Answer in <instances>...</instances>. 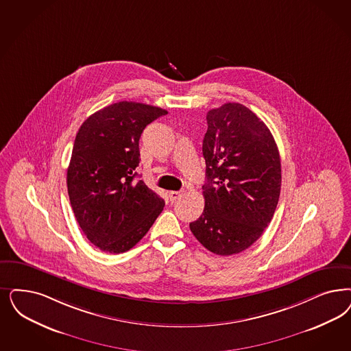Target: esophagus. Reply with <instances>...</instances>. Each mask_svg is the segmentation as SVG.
<instances>
[{
	"mask_svg": "<svg viewBox=\"0 0 351 351\" xmlns=\"http://www.w3.org/2000/svg\"><path fill=\"white\" fill-rule=\"evenodd\" d=\"M182 195V191H179V192H176V191H172V192H169V201H176V199H179L180 197Z\"/></svg>",
	"mask_w": 351,
	"mask_h": 351,
	"instance_id": "obj_1",
	"label": "esophagus"
}]
</instances>
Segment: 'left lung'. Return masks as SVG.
Returning <instances> with one entry per match:
<instances>
[{"instance_id":"8db88e82","label":"left lung","mask_w":351,"mask_h":351,"mask_svg":"<svg viewBox=\"0 0 351 351\" xmlns=\"http://www.w3.org/2000/svg\"><path fill=\"white\" fill-rule=\"evenodd\" d=\"M206 119L205 208L189 227L211 253L239 254L275 214L281 188L278 145L266 124L241 104L210 110Z\"/></svg>"}]
</instances>
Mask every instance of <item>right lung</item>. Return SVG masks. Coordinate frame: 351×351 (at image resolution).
Instances as JSON below:
<instances>
[{
	"label": "right lung",
	"instance_id": "1",
	"mask_svg": "<svg viewBox=\"0 0 351 351\" xmlns=\"http://www.w3.org/2000/svg\"><path fill=\"white\" fill-rule=\"evenodd\" d=\"M167 110L121 101L98 110L79 128L67 169L75 218L102 252L124 253L140 241L165 207L143 180L138 141L146 125Z\"/></svg>",
	"mask_w": 351,
	"mask_h": 351
}]
</instances>
